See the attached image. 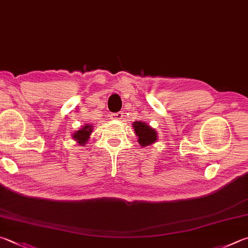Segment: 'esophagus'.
Wrapping results in <instances>:
<instances>
[{
    "mask_svg": "<svg viewBox=\"0 0 248 248\" xmlns=\"http://www.w3.org/2000/svg\"><path fill=\"white\" fill-rule=\"evenodd\" d=\"M123 117H124V112H116V114H112L111 115V118L112 119H117V120L123 119Z\"/></svg>",
    "mask_w": 248,
    "mask_h": 248,
    "instance_id": "obj_1",
    "label": "esophagus"
}]
</instances>
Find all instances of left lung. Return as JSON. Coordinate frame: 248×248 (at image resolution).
Returning a JSON list of instances; mask_svg holds the SVG:
<instances>
[{
	"mask_svg": "<svg viewBox=\"0 0 248 248\" xmlns=\"http://www.w3.org/2000/svg\"><path fill=\"white\" fill-rule=\"evenodd\" d=\"M134 132L139 137L138 141L142 146L152 145L153 143L157 141V132L155 129H153L151 125H148L142 121H134L133 123Z\"/></svg>",
	"mask_w": 248,
	"mask_h": 248,
	"instance_id": "8db88e82",
	"label": "left lung"
}]
</instances>
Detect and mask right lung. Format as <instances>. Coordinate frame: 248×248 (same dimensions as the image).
<instances>
[{
	"mask_svg": "<svg viewBox=\"0 0 248 248\" xmlns=\"http://www.w3.org/2000/svg\"><path fill=\"white\" fill-rule=\"evenodd\" d=\"M92 130V124H85L84 127H82V129H80L77 132L74 133L73 138L75 139V141H77V143L80 144V145H84V144L88 142L90 136H91Z\"/></svg>",
	"mask_w": 248,
	"mask_h": 248,
	"instance_id": "add662e5",
	"label": "right lung"
}]
</instances>
